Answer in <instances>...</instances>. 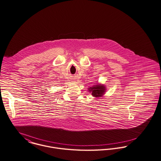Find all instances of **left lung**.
I'll return each mask as SVG.
<instances>
[{"label":"left lung","mask_w":161,"mask_h":161,"mask_svg":"<svg viewBox=\"0 0 161 161\" xmlns=\"http://www.w3.org/2000/svg\"><path fill=\"white\" fill-rule=\"evenodd\" d=\"M88 91L95 98H100L105 94L106 87L104 84L95 83L93 86L88 88Z\"/></svg>","instance_id":"8db88e82"}]
</instances>
